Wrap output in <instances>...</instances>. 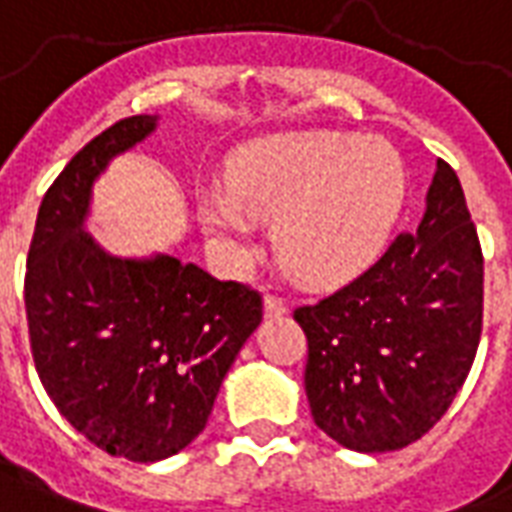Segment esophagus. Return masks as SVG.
I'll return each mask as SVG.
<instances>
[{
	"label": "esophagus",
	"instance_id": "34e87169",
	"mask_svg": "<svg viewBox=\"0 0 512 512\" xmlns=\"http://www.w3.org/2000/svg\"><path fill=\"white\" fill-rule=\"evenodd\" d=\"M263 312H266V317H282V314H287V304L282 298H276V295H266Z\"/></svg>",
	"mask_w": 512,
	"mask_h": 512
}]
</instances>
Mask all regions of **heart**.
Returning a JSON list of instances; mask_svg holds the SVG:
<instances>
[{
  "instance_id": "b5f03b06",
  "label": "heart",
  "mask_w": 512,
  "mask_h": 512,
  "mask_svg": "<svg viewBox=\"0 0 512 512\" xmlns=\"http://www.w3.org/2000/svg\"><path fill=\"white\" fill-rule=\"evenodd\" d=\"M230 187L206 189L198 217L230 260L255 255L263 219L295 279L339 285L385 252L407 203V170L385 140L333 130L268 135L233 160Z\"/></svg>"
}]
</instances>
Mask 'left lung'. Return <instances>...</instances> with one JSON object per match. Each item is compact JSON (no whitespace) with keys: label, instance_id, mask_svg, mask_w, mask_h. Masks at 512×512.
Instances as JSON below:
<instances>
[{"label":"left lung","instance_id":"1","mask_svg":"<svg viewBox=\"0 0 512 512\" xmlns=\"http://www.w3.org/2000/svg\"><path fill=\"white\" fill-rule=\"evenodd\" d=\"M306 399L344 448H407L448 412L483 328V252L456 170L437 160L426 214L350 285L295 309Z\"/></svg>","mask_w":512,"mask_h":512}]
</instances>
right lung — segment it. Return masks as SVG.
<instances>
[{"label":"right lung","mask_w":512,"mask_h":512,"mask_svg":"<svg viewBox=\"0 0 512 512\" xmlns=\"http://www.w3.org/2000/svg\"><path fill=\"white\" fill-rule=\"evenodd\" d=\"M157 121H116L67 162L37 211L24 282L45 393L92 445L140 464L176 456L206 429L263 320V298L246 285L173 255H111L86 233L94 181Z\"/></svg>","instance_id":"right-lung-1"}]
</instances>
